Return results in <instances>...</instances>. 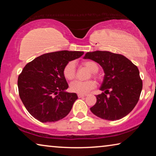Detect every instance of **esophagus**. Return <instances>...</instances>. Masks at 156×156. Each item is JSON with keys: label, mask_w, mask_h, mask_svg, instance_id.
Listing matches in <instances>:
<instances>
[{"label": "esophagus", "mask_w": 156, "mask_h": 156, "mask_svg": "<svg viewBox=\"0 0 156 156\" xmlns=\"http://www.w3.org/2000/svg\"><path fill=\"white\" fill-rule=\"evenodd\" d=\"M87 95H84V94H78V97L79 98H83V97H85Z\"/></svg>", "instance_id": "esophagus-1"}]
</instances>
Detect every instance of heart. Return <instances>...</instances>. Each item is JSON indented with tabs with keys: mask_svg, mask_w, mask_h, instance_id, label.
I'll return each mask as SVG.
<instances>
[{
	"mask_svg": "<svg viewBox=\"0 0 156 156\" xmlns=\"http://www.w3.org/2000/svg\"><path fill=\"white\" fill-rule=\"evenodd\" d=\"M83 65L87 69L91 72V76L97 79H100V76L98 74L97 72L99 69V66L98 63L93 60H87L83 62ZM63 76L68 80H73L75 79L76 73V66L75 63L73 61L67 62L63 68ZM96 83L93 80L87 81H79L76 80L70 84V89L72 92L79 94H84L90 91L96 87Z\"/></svg>",
	"mask_w": 156,
	"mask_h": 156,
	"instance_id": "b5f03b06",
	"label": "heart"
}]
</instances>
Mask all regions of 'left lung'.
Listing matches in <instances>:
<instances>
[{"label": "left lung", "mask_w": 156, "mask_h": 156, "mask_svg": "<svg viewBox=\"0 0 156 156\" xmlns=\"http://www.w3.org/2000/svg\"><path fill=\"white\" fill-rule=\"evenodd\" d=\"M84 59H91L103 68L105 77L91 112L102 119L117 120L129 114L138 103L142 80L137 66L121 54L107 51L87 52ZM107 94H109L108 96Z\"/></svg>", "instance_id": "1"}]
</instances>
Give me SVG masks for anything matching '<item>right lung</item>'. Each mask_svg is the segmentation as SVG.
Returning a JSON list of instances; mask_svg holds the SVG:
<instances>
[{
  "label": "right lung",
  "mask_w": 156,
  "mask_h": 156,
  "mask_svg": "<svg viewBox=\"0 0 156 156\" xmlns=\"http://www.w3.org/2000/svg\"><path fill=\"white\" fill-rule=\"evenodd\" d=\"M83 54V51L66 50L47 53L25 66L18 76V93L28 112L36 120L56 122L70 112L78 96L65 91L69 85L63 68Z\"/></svg>",
  "instance_id": "1"
}]
</instances>
